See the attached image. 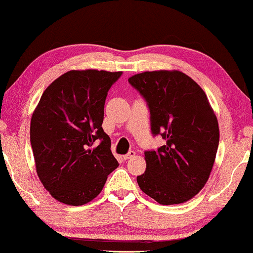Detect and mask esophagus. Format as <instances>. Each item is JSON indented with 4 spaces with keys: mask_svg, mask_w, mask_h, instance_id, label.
Listing matches in <instances>:
<instances>
[{
    "mask_svg": "<svg viewBox=\"0 0 253 253\" xmlns=\"http://www.w3.org/2000/svg\"><path fill=\"white\" fill-rule=\"evenodd\" d=\"M134 155H136V152L130 151V152H127L126 155H123V158H124V160H129V159H132Z\"/></svg>",
    "mask_w": 253,
    "mask_h": 253,
    "instance_id": "obj_1",
    "label": "esophagus"
}]
</instances>
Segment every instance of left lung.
<instances>
[{
  "label": "left lung",
  "mask_w": 253,
  "mask_h": 253,
  "mask_svg": "<svg viewBox=\"0 0 253 253\" xmlns=\"http://www.w3.org/2000/svg\"><path fill=\"white\" fill-rule=\"evenodd\" d=\"M129 84L146 101L152 134L166 140L145 151L138 185L161 205L188 202L206 184L219 146V124L205 92L181 71H146Z\"/></svg>",
  "instance_id": "obj_1"
}]
</instances>
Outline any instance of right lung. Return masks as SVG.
Segmentation results:
<instances>
[{"instance_id": "1", "label": "right lung", "mask_w": 253, "mask_h": 253, "mask_svg": "<svg viewBox=\"0 0 253 253\" xmlns=\"http://www.w3.org/2000/svg\"><path fill=\"white\" fill-rule=\"evenodd\" d=\"M121 76V71L71 70L41 95L31 120V145L37 174L58 202L72 206L91 202L119 166L101 126L107 94Z\"/></svg>"}]
</instances>
